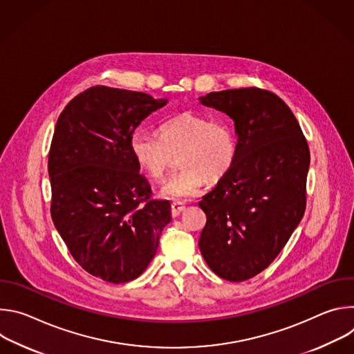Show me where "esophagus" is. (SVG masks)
I'll return each mask as SVG.
<instances>
[{"instance_id": "34e87169", "label": "esophagus", "mask_w": 354, "mask_h": 354, "mask_svg": "<svg viewBox=\"0 0 354 354\" xmlns=\"http://www.w3.org/2000/svg\"><path fill=\"white\" fill-rule=\"evenodd\" d=\"M183 210H185V206L182 203H179V201H175V203L171 205V213L174 217H178Z\"/></svg>"}]
</instances>
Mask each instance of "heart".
Listing matches in <instances>:
<instances>
[{"label":"heart","mask_w":354,"mask_h":354,"mask_svg":"<svg viewBox=\"0 0 354 354\" xmlns=\"http://www.w3.org/2000/svg\"><path fill=\"white\" fill-rule=\"evenodd\" d=\"M134 160L151 178L160 179L178 157L180 168L162 185L161 194L182 200L196 194L206 179H223L238 158V134L228 119L183 112L160 126V137L137 130L130 137Z\"/></svg>","instance_id":"obj_1"}]
</instances>
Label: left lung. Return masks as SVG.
I'll list each match as a JSON object with an SVG mask.
<instances>
[{"instance_id": "8db88e82", "label": "left lung", "mask_w": 354, "mask_h": 354, "mask_svg": "<svg viewBox=\"0 0 354 354\" xmlns=\"http://www.w3.org/2000/svg\"><path fill=\"white\" fill-rule=\"evenodd\" d=\"M200 102L234 120L238 158L198 203L207 217L198 246L217 276L243 281L277 258L304 216L310 148L290 108L270 91L227 89Z\"/></svg>"}]
</instances>
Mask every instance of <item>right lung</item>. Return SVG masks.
Here are the masks:
<instances>
[{
	"label": "right lung",
	"mask_w": 354,
	"mask_h": 354,
	"mask_svg": "<svg viewBox=\"0 0 354 354\" xmlns=\"http://www.w3.org/2000/svg\"><path fill=\"white\" fill-rule=\"evenodd\" d=\"M165 104L144 92L96 85L70 100L55 129L50 213L75 262L108 283L137 279L171 221L169 201L151 198L130 149L134 129Z\"/></svg>",
	"instance_id": "add662e5"
}]
</instances>
